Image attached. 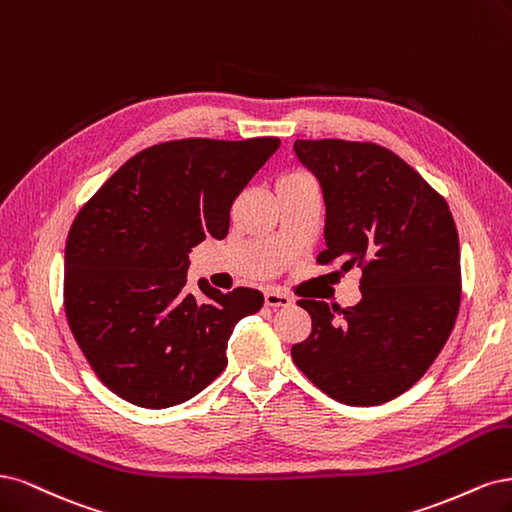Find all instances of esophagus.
<instances>
[{
    "mask_svg": "<svg viewBox=\"0 0 512 512\" xmlns=\"http://www.w3.org/2000/svg\"><path fill=\"white\" fill-rule=\"evenodd\" d=\"M263 298H266V306H270V308H287L293 302L289 295L280 293V291H274V289L263 293Z\"/></svg>",
    "mask_w": 512,
    "mask_h": 512,
    "instance_id": "esophagus-1",
    "label": "esophagus"
}]
</instances>
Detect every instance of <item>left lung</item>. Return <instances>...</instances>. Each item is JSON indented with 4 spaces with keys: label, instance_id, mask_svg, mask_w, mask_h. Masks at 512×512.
I'll use <instances>...</instances> for the list:
<instances>
[{
    "label": "left lung",
    "instance_id": "8db88e82",
    "mask_svg": "<svg viewBox=\"0 0 512 512\" xmlns=\"http://www.w3.org/2000/svg\"><path fill=\"white\" fill-rule=\"evenodd\" d=\"M325 200L317 261L361 270L349 308L300 300L312 332L291 346L310 383L349 406L398 398L434 364L461 300L459 238L444 197L374 142L295 140Z\"/></svg>",
    "mask_w": 512,
    "mask_h": 512
}]
</instances>
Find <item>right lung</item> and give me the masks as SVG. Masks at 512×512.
<instances>
[{
  "label": "right lung",
  "mask_w": 512,
  "mask_h": 512,
  "mask_svg": "<svg viewBox=\"0 0 512 512\" xmlns=\"http://www.w3.org/2000/svg\"><path fill=\"white\" fill-rule=\"evenodd\" d=\"M278 138H187L125 161L80 208L65 242L63 304L100 381L142 408L191 400L227 366V340L263 293L187 291L189 253L223 240L229 208Z\"/></svg>",
  "instance_id": "right-lung-1"
}]
</instances>
